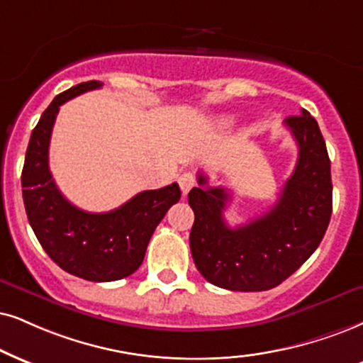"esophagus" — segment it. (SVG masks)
I'll use <instances>...</instances> for the list:
<instances>
[{
    "mask_svg": "<svg viewBox=\"0 0 363 363\" xmlns=\"http://www.w3.org/2000/svg\"><path fill=\"white\" fill-rule=\"evenodd\" d=\"M178 183H180V189H182V194L183 195H189V191L194 189L196 185V180H195V174L186 172V173H182L180 178H178Z\"/></svg>",
    "mask_w": 363,
    "mask_h": 363,
    "instance_id": "1",
    "label": "esophagus"
}]
</instances>
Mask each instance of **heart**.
Returning a JSON list of instances; mask_svg holds the SVG:
<instances>
[{"label":"heart","instance_id":"heart-1","mask_svg":"<svg viewBox=\"0 0 363 363\" xmlns=\"http://www.w3.org/2000/svg\"><path fill=\"white\" fill-rule=\"evenodd\" d=\"M218 124H220L222 128H229L234 124V118H222L220 121H218Z\"/></svg>","mask_w":363,"mask_h":363}]
</instances>
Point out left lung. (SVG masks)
<instances>
[{
	"label": "left lung",
	"mask_w": 363,
	"mask_h": 363,
	"mask_svg": "<svg viewBox=\"0 0 363 363\" xmlns=\"http://www.w3.org/2000/svg\"><path fill=\"white\" fill-rule=\"evenodd\" d=\"M284 124L296 140L298 161L276 205L264 216L229 227L223 218L230 200L225 189L208 186V178L199 173V186L190 190L191 256L200 274L218 288H276L315 252L328 229L333 186L318 123L303 109Z\"/></svg>",
	"instance_id": "left-lung-1"
}]
</instances>
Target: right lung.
I'll return each instance as SVG.
<instances>
[{"instance_id":"1","label":"right lung","mask_w":363,"mask_h":363,"mask_svg":"<svg viewBox=\"0 0 363 363\" xmlns=\"http://www.w3.org/2000/svg\"><path fill=\"white\" fill-rule=\"evenodd\" d=\"M101 86L102 82L89 80L58 94L31 131L21 172L26 216L45 252L64 271L96 283L123 279L141 266L156 225L182 196L178 183H172L141 191L111 212L89 213L60 194L48 168L58 109Z\"/></svg>"}]
</instances>
